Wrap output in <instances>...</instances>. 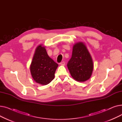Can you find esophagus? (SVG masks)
<instances>
[{"instance_id": "34e87169", "label": "esophagus", "mask_w": 122, "mask_h": 122, "mask_svg": "<svg viewBox=\"0 0 122 122\" xmlns=\"http://www.w3.org/2000/svg\"><path fill=\"white\" fill-rule=\"evenodd\" d=\"M65 63L64 61L60 63V65H62V66H65Z\"/></svg>"}]
</instances>
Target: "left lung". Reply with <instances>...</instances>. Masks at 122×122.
<instances>
[{"mask_svg":"<svg viewBox=\"0 0 122 122\" xmlns=\"http://www.w3.org/2000/svg\"><path fill=\"white\" fill-rule=\"evenodd\" d=\"M67 66L72 77L76 81L84 82L90 79L93 70V62L84 42L79 41L73 45L72 57Z\"/></svg>","mask_w":122,"mask_h":122,"instance_id":"8db88e82","label":"left lung"}]
</instances>
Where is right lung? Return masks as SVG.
<instances>
[{
	"instance_id": "add662e5",
	"label": "right lung",
	"mask_w": 122,
	"mask_h": 122,
	"mask_svg": "<svg viewBox=\"0 0 122 122\" xmlns=\"http://www.w3.org/2000/svg\"><path fill=\"white\" fill-rule=\"evenodd\" d=\"M58 64L48 55L43 44L36 48L30 66L32 78L37 84L46 85L52 81Z\"/></svg>"
}]
</instances>
